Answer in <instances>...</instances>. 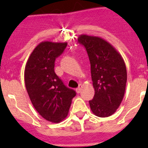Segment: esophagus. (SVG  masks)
<instances>
[{
  "label": "esophagus",
  "instance_id": "1",
  "mask_svg": "<svg viewBox=\"0 0 148 148\" xmlns=\"http://www.w3.org/2000/svg\"><path fill=\"white\" fill-rule=\"evenodd\" d=\"M81 89H82V85H81V84H80L78 88L76 89V92L77 93V94H79V93L81 91Z\"/></svg>",
  "mask_w": 148,
  "mask_h": 148
}]
</instances>
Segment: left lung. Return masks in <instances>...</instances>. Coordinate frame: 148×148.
<instances>
[{
    "instance_id": "1",
    "label": "left lung",
    "mask_w": 148,
    "mask_h": 148,
    "mask_svg": "<svg viewBox=\"0 0 148 148\" xmlns=\"http://www.w3.org/2000/svg\"><path fill=\"white\" fill-rule=\"evenodd\" d=\"M78 42L85 47L90 63L95 96L89 101L96 116L114 114L124 98L127 83L126 65L121 55L103 38L81 34Z\"/></svg>"
}]
</instances>
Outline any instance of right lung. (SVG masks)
<instances>
[{"instance_id":"add662e5","label":"right lung","mask_w":148,"mask_h":148,"mask_svg":"<svg viewBox=\"0 0 148 148\" xmlns=\"http://www.w3.org/2000/svg\"><path fill=\"white\" fill-rule=\"evenodd\" d=\"M67 43L43 41L34 49L24 69V83L34 108L45 120L60 123L67 117L76 92L54 72L56 58Z\"/></svg>"}]
</instances>
